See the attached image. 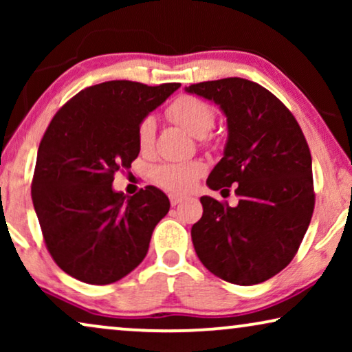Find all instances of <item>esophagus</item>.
Instances as JSON below:
<instances>
[{
  "label": "esophagus",
  "mask_w": 352,
  "mask_h": 352,
  "mask_svg": "<svg viewBox=\"0 0 352 352\" xmlns=\"http://www.w3.org/2000/svg\"><path fill=\"white\" fill-rule=\"evenodd\" d=\"M182 200H184V197H182V195H176V194H171L170 195V201H171L173 206H176Z\"/></svg>",
  "instance_id": "obj_1"
}]
</instances>
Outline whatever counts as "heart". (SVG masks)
Segmentation results:
<instances>
[{
  "label": "heart",
  "mask_w": 352,
  "mask_h": 352,
  "mask_svg": "<svg viewBox=\"0 0 352 352\" xmlns=\"http://www.w3.org/2000/svg\"><path fill=\"white\" fill-rule=\"evenodd\" d=\"M166 115L173 122L187 129L192 136L204 139L213 129L216 120L214 110L208 102L189 94H182L173 100L168 105ZM153 134H155L153 118H142L138 126V144L142 152H148L152 148ZM204 171V163L199 160L166 162L153 166L151 176L153 182H157L163 189L175 192V194H187L194 189Z\"/></svg>",
  "instance_id": "obj_1"
}]
</instances>
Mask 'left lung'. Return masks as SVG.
<instances>
[{
    "mask_svg": "<svg viewBox=\"0 0 352 352\" xmlns=\"http://www.w3.org/2000/svg\"><path fill=\"white\" fill-rule=\"evenodd\" d=\"M187 93L213 100L228 117L224 157L210 173V189L235 186L237 206L201 197L192 226L195 253L211 274L254 285L287 267L314 211L309 146L282 100L245 78L190 85Z\"/></svg>",
    "mask_w": 352,
    "mask_h": 352,
    "instance_id": "left-lung-1",
    "label": "left lung"
}]
</instances>
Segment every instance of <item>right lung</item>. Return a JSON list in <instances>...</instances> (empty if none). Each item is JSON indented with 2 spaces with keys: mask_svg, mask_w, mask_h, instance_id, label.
I'll return each instance as SVG.
<instances>
[{
  "mask_svg": "<svg viewBox=\"0 0 352 352\" xmlns=\"http://www.w3.org/2000/svg\"><path fill=\"white\" fill-rule=\"evenodd\" d=\"M181 83L113 80L85 88L57 110L38 147L32 200L57 266L91 285L128 276L146 258L170 210L160 189H112L139 155L138 126Z\"/></svg>",
  "mask_w": 352,
  "mask_h": 352,
  "instance_id": "1",
  "label": "right lung"
}]
</instances>
